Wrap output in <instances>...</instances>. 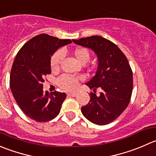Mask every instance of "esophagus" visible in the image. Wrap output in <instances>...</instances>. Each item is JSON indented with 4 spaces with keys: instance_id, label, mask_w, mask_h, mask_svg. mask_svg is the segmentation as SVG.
<instances>
[{
    "instance_id": "1",
    "label": "esophagus",
    "mask_w": 156,
    "mask_h": 156,
    "mask_svg": "<svg viewBox=\"0 0 156 156\" xmlns=\"http://www.w3.org/2000/svg\"><path fill=\"white\" fill-rule=\"evenodd\" d=\"M67 95L69 97H75L76 96V93H68Z\"/></svg>"
}]
</instances>
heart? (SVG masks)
Masks as SVG:
<instances>
[{
  "instance_id": "heart-1",
  "label": "heart",
  "mask_w": 156,
  "mask_h": 156,
  "mask_svg": "<svg viewBox=\"0 0 156 156\" xmlns=\"http://www.w3.org/2000/svg\"><path fill=\"white\" fill-rule=\"evenodd\" d=\"M74 55L81 64L85 65L90 60V55L89 51L85 48H77L74 51ZM64 58V52L58 50L53 54L50 60L51 69L53 72H57L59 69L60 65ZM81 78L79 77L72 76L69 75H63L58 79V85L66 90H74L77 88Z\"/></svg>"
}]
</instances>
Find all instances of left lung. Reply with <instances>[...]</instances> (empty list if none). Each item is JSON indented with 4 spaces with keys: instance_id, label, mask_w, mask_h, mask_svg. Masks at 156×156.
Segmentation results:
<instances>
[{
    "instance_id": "8db88e82",
    "label": "left lung",
    "mask_w": 156,
    "mask_h": 156,
    "mask_svg": "<svg viewBox=\"0 0 156 156\" xmlns=\"http://www.w3.org/2000/svg\"><path fill=\"white\" fill-rule=\"evenodd\" d=\"M72 41L92 49L98 56V66L94 76L86 83L93 91L81 113L89 121L106 125L116 120L127 107L133 91V72L126 55L118 46L99 36ZM101 89L97 95L95 90Z\"/></svg>"
}]
</instances>
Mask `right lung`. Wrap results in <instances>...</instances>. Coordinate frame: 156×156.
I'll return each instance as SVG.
<instances>
[{
    "label": "right lung",
    "mask_w": 156,
    "mask_h": 156,
    "mask_svg": "<svg viewBox=\"0 0 156 156\" xmlns=\"http://www.w3.org/2000/svg\"><path fill=\"white\" fill-rule=\"evenodd\" d=\"M71 43L70 40L43 33L32 38L16 54L10 87L20 108L35 121H49L59 113L66 94L54 91L49 94L43 91V83L45 76L51 73V56L58 48Z\"/></svg>",
    "instance_id": "add662e5"
}]
</instances>
